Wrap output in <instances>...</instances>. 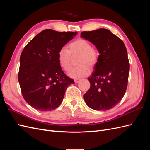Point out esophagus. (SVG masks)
Returning a JSON list of instances; mask_svg holds the SVG:
<instances>
[{
  "label": "esophagus",
  "instance_id": "1",
  "mask_svg": "<svg viewBox=\"0 0 150 150\" xmlns=\"http://www.w3.org/2000/svg\"><path fill=\"white\" fill-rule=\"evenodd\" d=\"M79 81H80L79 79H74V82H75V83H78Z\"/></svg>",
  "mask_w": 150,
  "mask_h": 150
}]
</instances>
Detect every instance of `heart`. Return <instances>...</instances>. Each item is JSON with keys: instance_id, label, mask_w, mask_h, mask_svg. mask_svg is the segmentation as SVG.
<instances>
[{"instance_id": "b5f03b06", "label": "heart", "mask_w": 150, "mask_h": 150, "mask_svg": "<svg viewBox=\"0 0 150 150\" xmlns=\"http://www.w3.org/2000/svg\"><path fill=\"white\" fill-rule=\"evenodd\" d=\"M79 54L77 59V67L72 68L69 75L72 78H79L89 74L90 69L98 64L99 52L92 47V44L84 39H78L68 45V49L62 47L57 53L59 64L62 69L68 72L71 67V56Z\"/></svg>"}]
</instances>
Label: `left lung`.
Here are the masks:
<instances>
[{"mask_svg":"<svg viewBox=\"0 0 150 150\" xmlns=\"http://www.w3.org/2000/svg\"><path fill=\"white\" fill-rule=\"evenodd\" d=\"M81 37L92 42L100 53L95 71L88 78L91 86L84 100L94 110H110L121 101L128 86L129 62L125 45L106 29L84 31Z\"/></svg>","mask_w":150,"mask_h":150,"instance_id":"obj_1","label":"left lung"}]
</instances>
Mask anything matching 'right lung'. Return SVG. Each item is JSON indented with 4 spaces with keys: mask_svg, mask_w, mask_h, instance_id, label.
Listing matches in <instances>:
<instances>
[{
    "mask_svg": "<svg viewBox=\"0 0 150 150\" xmlns=\"http://www.w3.org/2000/svg\"><path fill=\"white\" fill-rule=\"evenodd\" d=\"M76 34L44 30L22 51L18 80L22 96L35 110H55L62 101L67 88L74 84L62 70L57 53Z\"/></svg>",
    "mask_w": 150,
    "mask_h": 150,
    "instance_id": "add662e5",
    "label": "right lung"
}]
</instances>
